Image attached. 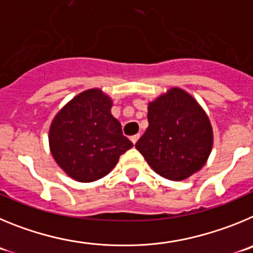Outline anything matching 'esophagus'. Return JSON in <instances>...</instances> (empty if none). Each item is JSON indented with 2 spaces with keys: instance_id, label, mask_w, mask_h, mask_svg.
I'll return each instance as SVG.
<instances>
[{
  "instance_id": "obj_1",
  "label": "esophagus",
  "mask_w": 253,
  "mask_h": 253,
  "mask_svg": "<svg viewBox=\"0 0 253 253\" xmlns=\"http://www.w3.org/2000/svg\"><path fill=\"white\" fill-rule=\"evenodd\" d=\"M129 138H131L132 143H133V145H135V143L137 142V141H138V138H140V135H138V133H137V135H133V136H131V137H129Z\"/></svg>"
}]
</instances>
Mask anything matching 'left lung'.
Wrapping results in <instances>:
<instances>
[{
	"label": "left lung",
	"instance_id": "obj_1",
	"mask_svg": "<svg viewBox=\"0 0 253 253\" xmlns=\"http://www.w3.org/2000/svg\"><path fill=\"white\" fill-rule=\"evenodd\" d=\"M149 127L136 149L163 177L184 180L206 164L213 143L211 122L192 95L172 88L149 104Z\"/></svg>",
	"mask_w": 253,
	"mask_h": 253
}]
</instances>
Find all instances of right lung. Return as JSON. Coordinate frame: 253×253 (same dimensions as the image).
I'll use <instances>...</instances> for the list:
<instances>
[{
  "instance_id": "add662e5",
  "label": "right lung",
  "mask_w": 253,
  "mask_h": 253,
  "mask_svg": "<svg viewBox=\"0 0 253 253\" xmlns=\"http://www.w3.org/2000/svg\"><path fill=\"white\" fill-rule=\"evenodd\" d=\"M111 99L101 90L89 89L73 98L54 118L50 150L74 180L89 183L106 176L133 146L111 115Z\"/></svg>"
}]
</instances>
